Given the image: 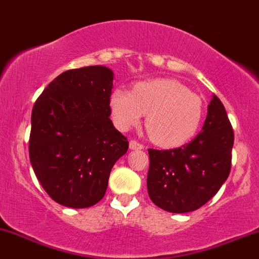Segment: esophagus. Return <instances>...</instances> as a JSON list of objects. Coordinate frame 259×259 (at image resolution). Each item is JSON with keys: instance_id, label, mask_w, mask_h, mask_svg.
<instances>
[{"instance_id": "obj_1", "label": "esophagus", "mask_w": 259, "mask_h": 259, "mask_svg": "<svg viewBox=\"0 0 259 259\" xmlns=\"http://www.w3.org/2000/svg\"><path fill=\"white\" fill-rule=\"evenodd\" d=\"M129 147H130V150H143L144 149V145L140 144V143H138V141H136V140H132L129 143Z\"/></svg>"}]
</instances>
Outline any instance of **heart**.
<instances>
[{
  "label": "heart",
  "mask_w": 259,
  "mask_h": 259,
  "mask_svg": "<svg viewBox=\"0 0 259 259\" xmlns=\"http://www.w3.org/2000/svg\"><path fill=\"white\" fill-rule=\"evenodd\" d=\"M114 125L127 132L141 121L153 143L160 146H178L197 134L204 115V102L171 78H156L136 83L132 93L123 88L113 90L109 98Z\"/></svg>",
  "instance_id": "1"
}]
</instances>
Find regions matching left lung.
Instances as JSON below:
<instances>
[{
	"label": "left lung",
	"mask_w": 259,
	"mask_h": 259,
	"mask_svg": "<svg viewBox=\"0 0 259 259\" xmlns=\"http://www.w3.org/2000/svg\"><path fill=\"white\" fill-rule=\"evenodd\" d=\"M201 130L178 149H149L147 192L153 204L166 211H194L208 203L229 177L234 130L215 95Z\"/></svg>",
	"instance_id": "8db88e82"
}]
</instances>
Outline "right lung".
I'll return each instance as SVG.
<instances>
[{"label":"right lung","instance_id":"obj_1","mask_svg":"<svg viewBox=\"0 0 259 259\" xmlns=\"http://www.w3.org/2000/svg\"><path fill=\"white\" fill-rule=\"evenodd\" d=\"M113 77L101 65L65 71L33 107L30 163L45 192L64 206L97 204L127 151L126 138L109 118Z\"/></svg>","mask_w":259,"mask_h":259}]
</instances>
